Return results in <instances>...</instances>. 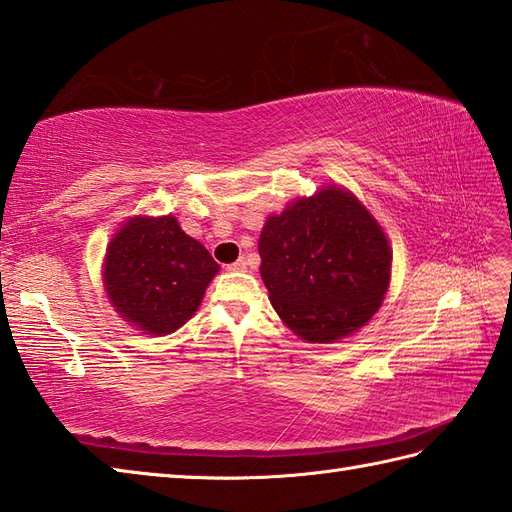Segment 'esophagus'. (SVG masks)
<instances>
[{"mask_svg": "<svg viewBox=\"0 0 512 512\" xmlns=\"http://www.w3.org/2000/svg\"><path fill=\"white\" fill-rule=\"evenodd\" d=\"M226 268H228V270H233V273H242V270H246V259H244V257H239L237 262L228 264Z\"/></svg>", "mask_w": 512, "mask_h": 512, "instance_id": "1", "label": "esophagus"}]
</instances>
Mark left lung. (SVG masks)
Masks as SVG:
<instances>
[{"label": "left lung", "instance_id": "left-lung-1", "mask_svg": "<svg viewBox=\"0 0 512 512\" xmlns=\"http://www.w3.org/2000/svg\"><path fill=\"white\" fill-rule=\"evenodd\" d=\"M264 284L288 328L312 343L356 332L380 308L391 275L383 228L352 193L328 187L266 220Z\"/></svg>", "mask_w": 512, "mask_h": 512}]
</instances>
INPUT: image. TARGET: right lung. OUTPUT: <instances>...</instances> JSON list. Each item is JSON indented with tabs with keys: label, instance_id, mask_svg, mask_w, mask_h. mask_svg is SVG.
Returning a JSON list of instances; mask_svg holds the SVG:
<instances>
[{
	"label": "right lung",
	"instance_id": "1",
	"mask_svg": "<svg viewBox=\"0 0 512 512\" xmlns=\"http://www.w3.org/2000/svg\"><path fill=\"white\" fill-rule=\"evenodd\" d=\"M217 264L173 215L136 217L105 255V290L118 314L149 334H169L191 319Z\"/></svg>",
	"mask_w": 512,
	"mask_h": 512
}]
</instances>
